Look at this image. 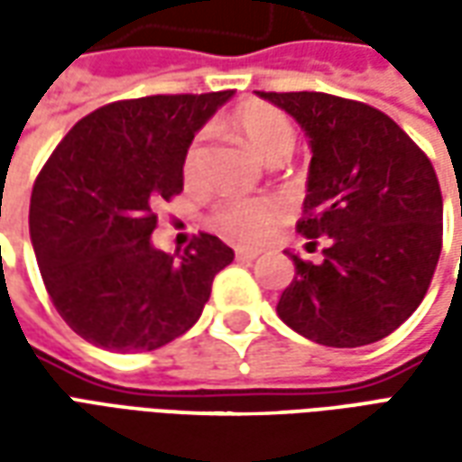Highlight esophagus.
<instances>
[{"instance_id":"obj_1","label":"esophagus","mask_w":462,"mask_h":462,"mask_svg":"<svg viewBox=\"0 0 462 462\" xmlns=\"http://www.w3.org/2000/svg\"><path fill=\"white\" fill-rule=\"evenodd\" d=\"M235 254H237V260H254L260 250H250V247H235Z\"/></svg>"}]
</instances>
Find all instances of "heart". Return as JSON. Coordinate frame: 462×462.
Returning a JSON list of instances; mask_svg holds the SVG:
<instances>
[{"mask_svg": "<svg viewBox=\"0 0 462 462\" xmlns=\"http://www.w3.org/2000/svg\"><path fill=\"white\" fill-rule=\"evenodd\" d=\"M230 125L232 131L267 162L287 161L297 143V133L290 118L270 104L252 101V104L240 106L230 116ZM198 158H200V143L195 141L182 161V171L188 180L198 172ZM277 212L280 208L270 198H237V200L222 202L212 215V222L222 235H227L232 240L257 242L267 235L272 222L277 220Z\"/></svg>", "mask_w": 462, "mask_h": 462, "instance_id": "obj_1", "label": "heart"}]
</instances>
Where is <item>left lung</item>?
<instances>
[{"mask_svg": "<svg viewBox=\"0 0 462 462\" xmlns=\"http://www.w3.org/2000/svg\"><path fill=\"white\" fill-rule=\"evenodd\" d=\"M307 133V198L297 225L321 262L291 254L280 319L324 346H366L418 310L443 240V198L426 152L386 114L339 96L264 94Z\"/></svg>", "mask_w": 462, "mask_h": 462, "instance_id": "8db88e82", "label": "left lung"}]
</instances>
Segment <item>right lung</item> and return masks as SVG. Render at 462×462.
<instances>
[{
	"label": "right lung",
	"instance_id": "obj_1",
	"mask_svg": "<svg viewBox=\"0 0 462 462\" xmlns=\"http://www.w3.org/2000/svg\"><path fill=\"white\" fill-rule=\"evenodd\" d=\"M232 91L116 101L76 123L36 178L29 232L56 311L106 351H152L200 319L235 252L202 232L182 254L152 245L155 205L182 190L195 133Z\"/></svg>",
	"mask_w": 462,
	"mask_h": 462
}]
</instances>
